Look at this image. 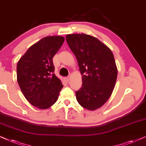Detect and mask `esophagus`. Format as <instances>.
<instances>
[{
	"instance_id": "obj_1",
	"label": "esophagus",
	"mask_w": 146,
	"mask_h": 146,
	"mask_svg": "<svg viewBox=\"0 0 146 146\" xmlns=\"http://www.w3.org/2000/svg\"><path fill=\"white\" fill-rule=\"evenodd\" d=\"M69 79H70L69 77H66L64 78V79H65V81H66V82H68V81H69Z\"/></svg>"
}]
</instances>
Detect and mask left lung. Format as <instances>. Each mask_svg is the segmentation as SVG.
Here are the masks:
<instances>
[{
  "label": "left lung",
  "instance_id": "obj_1",
  "mask_svg": "<svg viewBox=\"0 0 146 146\" xmlns=\"http://www.w3.org/2000/svg\"><path fill=\"white\" fill-rule=\"evenodd\" d=\"M66 40L77 58L82 75V86L75 92L80 106L96 110L110 98L117 76L113 55L106 44L85 34L66 36Z\"/></svg>",
  "mask_w": 146,
  "mask_h": 146
}]
</instances>
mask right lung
<instances>
[{
  "instance_id": "right-lung-1",
  "label": "right lung",
  "mask_w": 146,
  "mask_h": 146,
  "mask_svg": "<svg viewBox=\"0 0 146 146\" xmlns=\"http://www.w3.org/2000/svg\"><path fill=\"white\" fill-rule=\"evenodd\" d=\"M65 38H42L27 50L17 66V81L27 100L38 109H47L57 102L63 85L54 73L53 58Z\"/></svg>"
}]
</instances>
